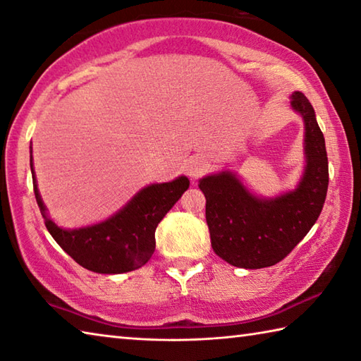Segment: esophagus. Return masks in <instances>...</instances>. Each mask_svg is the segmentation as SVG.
<instances>
[{"mask_svg": "<svg viewBox=\"0 0 361 361\" xmlns=\"http://www.w3.org/2000/svg\"><path fill=\"white\" fill-rule=\"evenodd\" d=\"M185 170L191 178H199V176L207 172V162L202 158H197V156L195 158H189L185 164Z\"/></svg>", "mask_w": 361, "mask_h": 361, "instance_id": "obj_1", "label": "esophagus"}]
</instances>
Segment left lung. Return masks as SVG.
I'll return each instance as SVG.
<instances>
[{
    "mask_svg": "<svg viewBox=\"0 0 361 361\" xmlns=\"http://www.w3.org/2000/svg\"><path fill=\"white\" fill-rule=\"evenodd\" d=\"M290 106L305 123V170L292 191L267 199L252 194L237 173L203 176L207 224L213 251L238 268L271 267L283 260L316 224L329 189V158L316 112L295 91Z\"/></svg>",
    "mask_w": 361,
    "mask_h": 361,
    "instance_id": "1",
    "label": "left lung"
}]
</instances>
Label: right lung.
I'll return each instance as SVG.
<instances>
[{"label": "right lung", "mask_w": 361, "mask_h": 361, "mask_svg": "<svg viewBox=\"0 0 361 361\" xmlns=\"http://www.w3.org/2000/svg\"><path fill=\"white\" fill-rule=\"evenodd\" d=\"M30 166L37 207L51 237L78 265L102 274L128 273L145 265L156 247V227L189 188V180L183 175L169 183H156L140 189L106 221L80 228H61L49 218L39 194L31 154Z\"/></svg>", "instance_id": "obj_1"}]
</instances>
